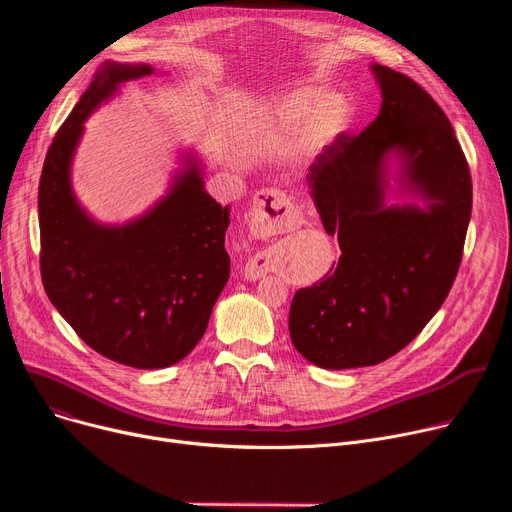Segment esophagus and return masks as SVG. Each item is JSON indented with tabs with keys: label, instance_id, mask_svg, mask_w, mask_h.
<instances>
[{
	"label": "esophagus",
	"instance_id": "obj_1",
	"mask_svg": "<svg viewBox=\"0 0 512 512\" xmlns=\"http://www.w3.org/2000/svg\"><path fill=\"white\" fill-rule=\"evenodd\" d=\"M297 224H299V213L292 207V203L284 193L274 191V188H265V191H259L253 197L249 226L257 238H267V236L288 232ZM263 272L265 267L259 261V257H253L245 267V276L251 280L261 278Z\"/></svg>",
	"mask_w": 512,
	"mask_h": 512
}]
</instances>
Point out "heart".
<instances>
[{
	"mask_svg": "<svg viewBox=\"0 0 512 512\" xmlns=\"http://www.w3.org/2000/svg\"><path fill=\"white\" fill-rule=\"evenodd\" d=\"M351 120L353 105L344 95L309 85L274 101L267 110L265 128L267 137L278 143L303 125L294 151L303 159H315L334 147Z\"/></svg>",
	"mask_w": 512,
	"mask_h": 512,
	"instance_id": "heart-1",
	"label": "heart"
}]
</instances>
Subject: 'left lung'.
I'll use <instances>...</instances> for the list:
<instances>
[{
	"label": "left lung",
	"mask_w": 512,
	"mask_h": 512,
	"mask_svg": "<svg viewBox=\"0 0 512 512\" xmlns=\"http://www.w3.org/2000/svg\"><path fill=\"white\" fill-rule=\"evenodd\" d=\"M380 114L363 132L342 134L309 168L311 199L340 259L324 280L297 290L288 330L317 367L378 365L402 351L446 301L459 272L473 186L454 128L413 78L373 64ZM396 150L430 199L384 208L383 157Z\"/></svg>",
	"instance_id": "left-lung-1"
}]
</instances>
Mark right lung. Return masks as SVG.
<instances>
[{"instance_id":"add662e5","label":"right lung","mask_w":512,"mask_h":512,"mask_svg":"<svg viewBox=\"0 0 512 512\" xmlns=\"http://www.w3.org/2000/svg\"><path fill=\"white\" fill-rule=\"evenodd\" d=\"M151 66L107 62L47 149L39 180L41 280L49 301L101 357L137 369L170 367L193 351L230 276V205L215 203L191 166L141 220L105 228L70 191L83 122L120 83Z\"/></svg>"}]
</instances>
